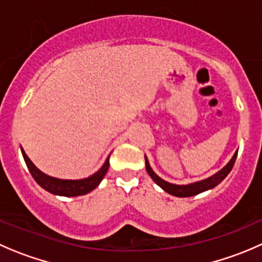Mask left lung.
<instances>
[{"mask_svg": "<svg viewBox=\"0 0 262 262\" xmlns=\"http://www.w3.org/2000/svg\"><path fill=\"white\" fill-rule=\"evenodd\" d=\"M237 154L238 151L233 155V157L230 159V161L223 167L222 170L214 174L212 177L207 178V179L200 180V182L195 183H190V184H185V185H179V184H172V183L166 182V180L161 179L156 172L152 170V167L149 166V162L147 160V157L144 156V160H146V170L147 172L149 174V177L152 178L155 183H156L159 187H161L165 192H167L169 194L175 195V197H190V195H195L200 194V193L205 192V190L212 189L214 187H216L219 183H222L223 180L225 179L228 174L230 172V170L233 169V165H234L235 159H237Z\"/></svg>", "mask_w": 262, "mask_h": 262, "instance_id": "1", "label": "left lung"}]
</instances>
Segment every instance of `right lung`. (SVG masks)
<instances>
[{"label":"right lung","mask_w":262,"mask_h":262,"mask_svg":"<svg viewBox=\"0 0 262 262\" xmlns=\"http://www.w3.org/2000/svg\"><path fill=\"white\" fill-rule=\"evenodd\" d=\"M21 154L25 160V164H27L28 169H29V172L32 174V177L34 178L35 182H37L43 189L47 190V192L56 195H65V197H75V195H83L90 193L91 190H93L98 184H100L101 180L103 179V177H105L106 172H107L108 166H110V161H108L110 156H108L107 159H106L105 164L102 165V167H101L97 172L91 175V177L77 180L58 179V178L50 177V175L40 171V170L30 161V159L27 156V154H25L23 148Z\"/></svg>","instance_id":"1"}]
</instances>
